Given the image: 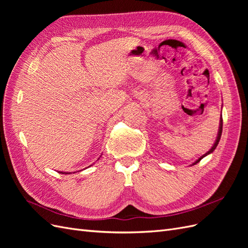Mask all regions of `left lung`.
<instances>
[{
  "label": "left lung",
  "instance_id": "1",
  "mask_svg": "<svg viewBox=\"0 0 248 248\" xmlns=\"http://www.w3.org/2000/svg\"><path fill=\"white\" fill-rule=\"evenodd\" d=\"M221 133H222V116L220 117V121H219V128H218V133H217V138H216V140H215V142H214V144H213V146L211 147V149H210L207 153H205L204 155H202V156L200 157V158H199L198 160L194 161V162L192 163V166H193V164H197L198 162H200V161H201L202 158H204L205 156H207V155H209V154H211V153L214 151V150H215V149H216V147H217V145H218L219 140H220V138H221Z\"/></svg>",
  "mask_w": 248,
  "mask_h": 248
}]
</instances>
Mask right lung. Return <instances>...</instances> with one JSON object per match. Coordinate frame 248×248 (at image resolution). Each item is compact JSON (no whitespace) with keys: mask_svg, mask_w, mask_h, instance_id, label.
<instances>
[{"mask_svg":"<svg viewBox=\"0 0 248 248\" xmlns=\"http://www.w3.org/2000/svg\"><path fill=\"white\" fill-rule=\"evenodd\" d=\"M98 159H99V158H98ZM59 172H61V174H71V172H66V171H65V172H64V171H59Z\"/></svg>","mask_w":248,"mask_h":248,"instance_id":"add662e5","label":"right lung"}]
</instances>
